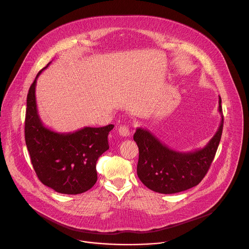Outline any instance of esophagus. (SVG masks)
<instances>
[{
	"label": "esophagus",
	"mask_w": 249,
	"mask_h": 249,
	"mask_svg": "<svg viewBox=\"0 0 249 249\" xmlns=\"http://www.w3.org/2000/svg\"><path fill=\"white\" fill-rule=\"evenodd\" d=\"M118 132H119V135L122 136V137H128L131 135V131H130V128L128 126H120L118 128Z\"/></svg>",
	"instance_id": "34e87169"
}]
</instances>
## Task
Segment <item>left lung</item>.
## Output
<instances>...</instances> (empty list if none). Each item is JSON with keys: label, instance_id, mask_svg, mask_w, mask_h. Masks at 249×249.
I'll return each instance as SVG.
<instances>
[{"label": "left lung", "instance_id": "left-lung-1", "mask_svg": "<svg viewBox=\"0 0 249 249\" xmlns=\"http://www.w3.org/2000/svg\"><path fill=\"white\" fill-rule=\"evenodd\" d=\"M221 103L219 96V112L222 119L218 131L203 149L193 152L171 150L149 130L137 128L133 137L139 148L137 174L149 189L161 194H173L185 191L201 182L215 158L221 141L224 126Z\"/></svg>", "mask_w": 249, "mask_h": 249}]
</instances>
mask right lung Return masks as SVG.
Returning <instances> with one entry per match:
<instances>
[{
	"mask_svg": "<svg viewBox=\"0 0 249 249\" xmlns=\"http://www.w3.org/2000/svg\"><path fill=\"white\" fill-rule=\"evenodd\" d=\"M44 69L37 74L27 93L25 144L33 168L44 185L62 194H81L97 180L96 161L109 149L108 134L114 125L85 127L73 133H58L46 128L39 117L35 98L36 81Z\"/></svg>",
	"mask_w": 249,
	"mask_h": 249,
	"instance_id": "obj_1",
	"label": "right lung"
}]
</instances>
